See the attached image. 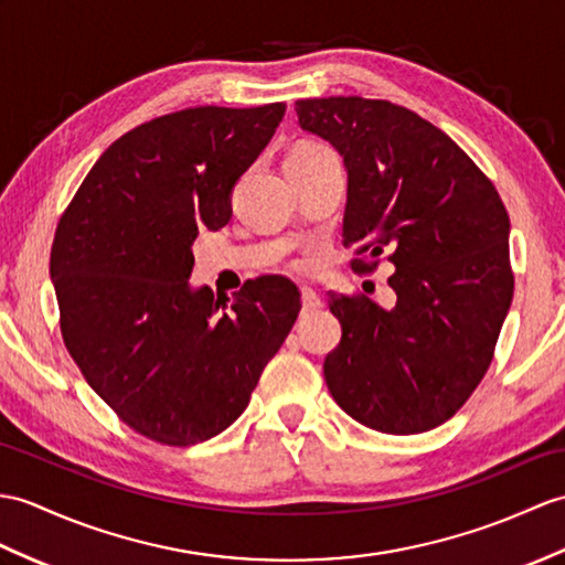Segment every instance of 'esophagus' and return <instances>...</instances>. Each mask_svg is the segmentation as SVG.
I'll use <instances>...</instances> for the list:
<instances>
[{
    "instance_id": "34e87169",
    "label": "esophagus",
    "mask_w": 565,
    "mask_h": 565,
    "mask_svg": "<svg viewBox=\"0 0 565 565\" xmlns=\"http://www.w3.org/2000/svg\"><path fill=\"white\" fill-rule=\"evenodd\" d=\"M300 298H303V312H315L324 306L322 298L312 288H300Z\"/></svg>"
}]
</instances>
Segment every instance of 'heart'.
Wrapping results in <instances>:
<instances>
[{"label":"heart","instance_id":"b5f03b06","mask_svg":"<svg viewBox=\"0 0 565 565\" xmlns=\"http://www.w3.org/2000/svg\"><path fill=\"white\" fill-rule=\"evenodd\" d=\"M327 156H334L330 147H324L320 141H298L296 147L286 153L284 163H312L327 159Z\"/></svg>","mask_w":565,"mask_h":565}]
</instances>
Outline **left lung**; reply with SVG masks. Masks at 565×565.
<instances>
[{"mask_svg": "<svg viewBox=\"0 0 565 565\" xmlns=\"http://www.w3.org/2000/svg\"><path fill=\"white\" fill-rule=\"evenodd\" d=\"M298 125L344 159L353 269L395 265L392 308L330 296L342 342L324 359L334 402L359 424L412 436L448 422L489 371L513 300L510 218L491 180L424 117L359 96L296 103Z\"/></svg>", "mask_w": 565, "mask_h": 565, "instance_id": "8db88e82", "label": "left lung"}]
</instances>
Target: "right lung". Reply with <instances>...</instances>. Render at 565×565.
<instances>
[{
    "instance_id": "add662e5",
    "label": "right lung",
    "mask_w": 565,
    "mask_h": 565,
    "mask_svg": "<svg viewBox=\"0 0 565 565\" xmlns=\"http://www.w3.org/2000/svg\"><path fill=\"white\" fill-rule=\"evenodd\" d=\"M284 113L204 105L143 122L103 151L60 218L50 279L64 344L96 395L156 443L226 430L300 312L286 277L247 281L223 310L190 284L194 238L231 221L235 182Z\"/></svg>"
}]
</instances>
